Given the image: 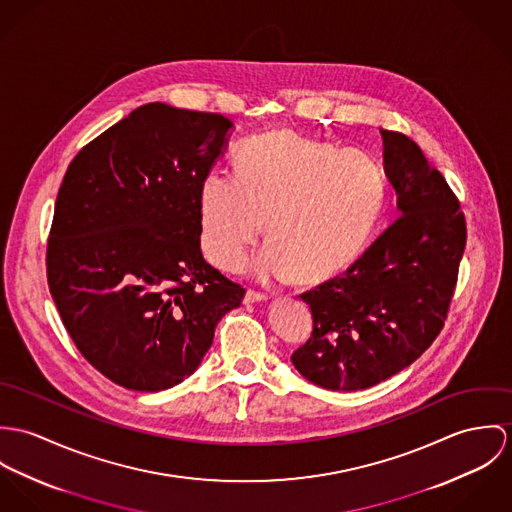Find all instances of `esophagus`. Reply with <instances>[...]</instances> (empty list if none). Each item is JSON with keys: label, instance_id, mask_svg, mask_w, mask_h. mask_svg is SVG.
I'll list each match as a JSON object with an SVG mask.
<instances>
[{"label": "esophagus", "instance_id": "obj_1", "mask_svg": "<svg viewBox=\"0 0 512 512\" xmlns=\"http://www.w3.org/2000/svg\"><path fill=\"white\" fill-rule=\"evenodd\" d=\"M267 298H269L267 292H259V290H253V288H249V290L245 292V302H247V304L261 302V300H267Z\"/></svg>", "mask_w": 512, "mask_h": 512}]
</instances>
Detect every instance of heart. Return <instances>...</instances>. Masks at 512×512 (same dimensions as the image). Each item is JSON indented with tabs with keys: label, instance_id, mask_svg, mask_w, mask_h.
Masks as SVG:
<instances>
[{
	"label": "heart",
	"instance_id": "obj_1",
	"mask_svg": "<svg viewBox=\"0 0 512 512\" xmlns=\"http://www.w3.org/2000/svg\"><path fill=\"white\" fill-rule=\"evenodd\" d=\"M233 172H208L200 182V243L212 263L237 269L265 222L271 243L255 271L267 279L294 273L300 283H320L345 271L365 249L387 196L371 155L290 129L241 145Z\"/></svg>",
	"mask_w": 512,
	"mask_h": 512
}]
</instances>
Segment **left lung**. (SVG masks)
Masks as SVG:
<instances>
[{
  "instance_id": "1",
  "label": "left lung",
  "mask_w": 512,
  "mask_h": 512,
  "mask_svg": "<svg viewBox=\"0 0 512 512\" xmlns=\"http://www.w3.org/2000/svg\"><path fill=\"white\" fill-rule=\"evenodd\" d=\"M397 220L343 273L300 294L314 330L292 353L310 383L369 389L414 363L440 334L467 229L442 172L398 131L381 129Z\"/></svg>"
}]
</instances>
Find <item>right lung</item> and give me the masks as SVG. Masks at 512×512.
<instances>
[{"label":"right lung","instance_id":"add662e5","mask_svg":"<svg viewBox=\"0 0 512 512\" xmlns=\"http://www.w3.org/2000/svg\"><path fill=\"white\" fill-rule=\"evenodd\" d=\"M231 127L224 115L153 102L88 143L64 174L49 288L78 351L119 387L182 383L245 296L200 249V182Z\"/></svg>","mask_w":512,"mask_h":512}]
</instances>
